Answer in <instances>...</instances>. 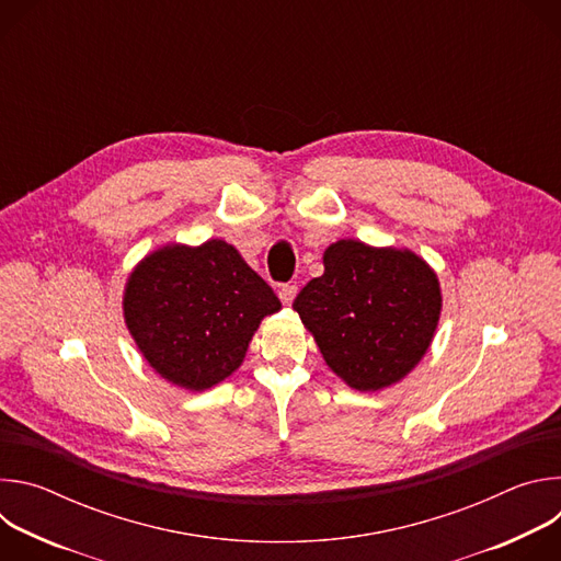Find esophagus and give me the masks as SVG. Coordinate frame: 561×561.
Returning a JSON list of instances; mask_svg holds the SVG:
<instances>
[{
  "mask_svg": "<svg viewBox=\"0 0 561 561\" xmlns=\"http://www.w3.org/2000/svg\"><path fill=\"white\" fill-rule=\"evenodd\" d=\"M295 295H297V286H295V284H284V286L279 288V299H282V304H286V306L293 304Z\"/></svg>",
  "mask_w": 561,
  "mask_h": 561,
  "instance_id": "obj_1",
  "label": "esophagus"
}]
</instances>
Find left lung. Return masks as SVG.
I'll list each match as a JSON object with an SVG mask.
<instances>
[{
  "instance_id": "1",
  "label": "left lung",
  "mask_w": 561,
  "mask_h": 561,
  "mask_svg": "<svg viewBox=\"0 0 561 561\" xmlns=\"http://www.w3.org/2000/svg\"><path fill=\"white\" fill-rule=\"evenodd\" d=\"M329 368L357 390L404 379L426 355L442 312L435 271L415 253L340 239L324 275L293 301Z\"/></svg>"
}]
</instances>
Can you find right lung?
Masks as SVG:
<instances>
[{"label": "right lung", "instance_id": "1", "mask_svg": "<svg viewBox=\"0 0 561 561\" xmlns=\"http://www.w3.org/2000/svg\"><path fill=\"white\" fill-rule=\"evenodd\" d=\"M273 288L234 247L169 244L146 255L124 290L126 327L146 362L175 386L206 390L242 366Z\"/></svg>", "mask_w": 561, "mask_h": 561}]
</instances>
